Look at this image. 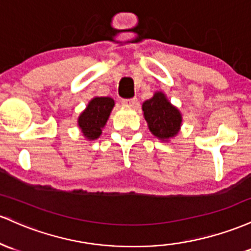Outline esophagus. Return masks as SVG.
Wrapping results in <instances>:
<instances>
[{"label":"esophagus","mask_w":251,"mask_h":251,"mask_svg":"<svg viewBox=\"0 0 251 251\" xmlns=\"http://www.w3.org/2000/svg\"><path fill=\"white\" fill-rule=\"evenodd\" d=\"M122 104L126 106H135L137 104L136 98H130V100H122Z\"/></svg>","instance_id":"obj_1"}]
</instances>
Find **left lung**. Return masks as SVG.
Segmentation results:
<instances>
[{
    "instance_id": "left-lung-1",
    "label": "left lung",
    "mask_w": 251,
    "mask_h": 251,
    "mask_svg": "<svg viewBox=\"0 0 251 251\" xmlns=\"http://www.w3.org/2000/svg\"><path fill=\"white\" fill-rule=\"evenodd\" d=\"M145 120L154 136L162 141L176 136L181 126V114L166 98L163 92L157 91L151 100L142 104Z\"/></svg>"
}]
</instances>
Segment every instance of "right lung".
Here are the masks:
<instances>
[{"label":"right lung","mask_w":251,"mask_h":251,"mask_svg":"<svg viewBox=\"0 0 251 251\" xmlns=\"http://www.w3.org/2000/svg\"><path fill=\"white\" fill-rule=\"evenodd\" d=\"M115 100L110 97H95L90 100L86 109L78 117V126L88 140H96L102 134Z\"/></svg>","instance_id":"add662e5"}]
</instances>
